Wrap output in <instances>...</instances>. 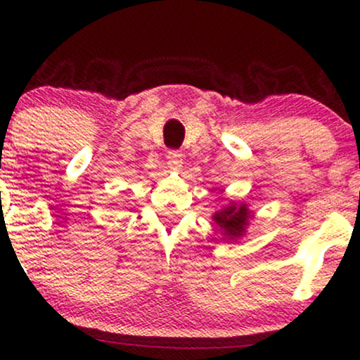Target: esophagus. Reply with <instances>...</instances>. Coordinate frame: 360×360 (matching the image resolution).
Masks as SVG:
<instances>
[{"mask_svg": "<svg viewBox=\"0 0 360 360\" xmlns=\"http://www.w3.org/2000/svg\"><path fill=\"white\" fill-rule=\"evenodd\" d=\"M167 164L171 169H179L183 164V154L177 150H169L167 152Z\"/></svg>", "mask_w": 360, "mask_h": 360, "instance_id": "obj_1", "label": "esophagus"}]
</instances>
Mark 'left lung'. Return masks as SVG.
Here are the masks:
<instances>
[{
  "instance_id": "8db88e82",
  "label": "left lung",
  "mask_w": 360,
  "mask_h": 360,
  "mask_svg": "<svg viewBox=\"0 0 360 360\" xmlns=\"http://www.w3.org/2000/svg\"><path fill=\"white\" fill-rule=\"evenodd\" d=\"M252 217L247 205H237L230 203L226 205L225 208H221L220 212L213 214V220L217 221V225H220L223 230V235H225L229 240H235V238L242 237L245 233L247 225H249V218Z\"/></svg>"
}]
</instances>
